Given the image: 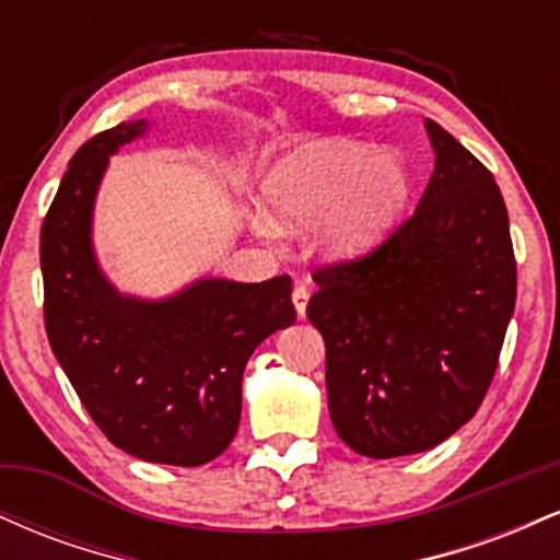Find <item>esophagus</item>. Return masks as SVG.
I'll use <instances>...</instances> for the list:
<instances>
[{
    "instance_id": "esophagus-1",
    "label": "esophagus",
    "mask_w": 560,
    "mask_h": 560,
    "mask_svg": "<svg viewBox=\"0 0 560 560\" xmlns=\"http://www.w3.org/2000/svg\"><path fill=\"white\" fill-rule=\"evenodd\" d=\"M307 300H311V289H307L305 284H294L292 302H294V311H298V316H300V318H305Z\"/></svg>"
}]
</instances>
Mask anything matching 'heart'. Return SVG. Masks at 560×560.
I'll use <instances>...</instances> for the list:
<instances>
[{"label":"heart","mask_w":560,"mask_h":560,"mask_svg":"<svg viewBox=\"0 0 560 560\" xmlns=\"http://www.w3.org/2000/svg\"><path fill=\"white\" fill-rule=\"evenodd\" d=\"M413 191L408 163L358 141H311L287 152L262 178L266 231L318 229L320 253L361 258L378 247Z\"/></svg>","instance_id":"obj_1"}]
</instances>
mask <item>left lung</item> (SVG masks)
Returning <instances> with one entry per match:
<instances>
[{
	"mask_svg": "<svg viewBox=\"0 0 560 560\" xmlns=\"http://www.w3.org/2000/svg\"><path fill=\"white\" fill-rule=\"evenodd\" d=\"M423 126L434 173L413 218L365 258L318 268L307 302L331 423L369 458L432 450L477 413L516 305L492 173L440 124Z\"/></svg>",
	"mask_w": 560,
	"mask_h": 560,
	"instance_id": "1",
	"label": "left lung"
}]
</instances>
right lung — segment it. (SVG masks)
<instances>
[{
    "label": "right lung",
    "instance_id": "1",
    "mask_svg": "<svg viewBox=\"0 0 560 560\" xmlns=\"http://www.w3.org/2000/svg\"><path fill=\"white\" fill-rule=\"evenodd\" d=\"M150 131L128 120L70 160L42 226L44 326L57 363L107 440L133 458L202 466L234 440L244 365L294 324L292 279H205L160 300L113 287L94 253V202L110 155Z\"/></svg>",
    "mask_w": 560,
    "mask_h": 560
}]
</instances>
